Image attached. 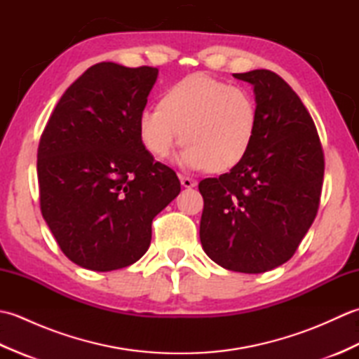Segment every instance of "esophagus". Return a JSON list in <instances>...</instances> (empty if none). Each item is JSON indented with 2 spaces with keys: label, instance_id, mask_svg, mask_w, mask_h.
I'll list each match as a JSON object with an SVG mask.
<instances>
[{
  "label": "esophagus",
  "instance_id": "obj_1",
  "mask_svg": "<svg viewBox=\"0 0 359 359\" xmlns=\"http://www.w3.org/2000/svg\"><path fill=\"white\" fill-rule=\"evenodd\" d=\"M180 182L185 188H193L196 187V180L191 177H187V175H180Z\"/></svg>",
  "mask_w": 359,
  "mask_h": 359
}]
</instances>
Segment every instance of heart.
Masks as SVG:
<instances>
[{"label":"heart","mask_w":359,"mask_h":359,"mask_svg":"<svg viewBox=\"0 0 359 359\" xmlns=\"http://www.w3.org/2000/svg\"><path fill=\"white\" fill-rule=\"evenodd\" d=\"M257 103L247 88L193 74L165 90L160 106L139 114V134L151 156L165 158L184 143L182 163L224 172L239 165L255 142Z\"/></svg>","instance_id":"obj_1"}]
</instances>
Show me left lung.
<instances>
[{"instance_id": "left-lung-1", "label": "left lung", "mask_w": 359, "mask_h": 359, "mask_svg": "<svg viewBox=\"0 0 359 359\" xmlns=\"http://www.w3.org/2000/svg\"><path fill=\"white\" fill-rule=\"evenodd\" d=\"M233 75L255 86L257 131L239 165L201 180V242L226 270L264 273L287 262L313 224L324 151L313 118L284 79L269 69Z\"/></svg>"}]
</instances>
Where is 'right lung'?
Here are the masks:
<instances>
[{
  "instance_id": "right-lung-1",
  "label": "right lung",
  "mask_w": 359,
  "mask_h": 359,
  "mask_svg": "<svg viewBox=\"0 0 359 359\" xmlns=\"http://www.w3.org/2000/svg\"><path fill=\"white\" fill-rule=\"evenodd\" d=\"M157 67L90 66L60 98L38 144L41 215L67 259L111 271L147 253L151 224L180 193L139 134Z\"/></svg>"
}]
</instances>
